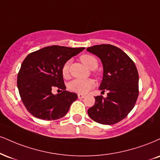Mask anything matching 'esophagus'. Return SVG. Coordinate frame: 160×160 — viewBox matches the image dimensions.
Returning a JSON list of instances; mask_svg holds the SVG:
<instances>
[{
  "label": "esophagus",
  "mask_w": 160,
  "mask_h": 160,
  "mask_svg": "<svg viewBox=\"0 0 160 160\" xmlns=\"http://www.w3.org/2000/svg\"><path fill=\"white\" fill-rule=\"evenodd\" d=\"M78 98H80V99H82V98H85V96L86 95H82V94H78Z\"/></svg>",
  "instance_id": "esophagus-1"
}]
</instances>
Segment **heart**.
I'll list each match as a JSON object with an SVG mask.
<instances>
[{
    "label": "heart",
    "mask_w": 160,
    "mask_h": 160,
    "mask_svg": "<svg viewBox=\"0 0 160 160\" xmlns=\"http://www.w3.org/2000/svg\"><path fill=\"white\" fill-rule=\"evenodd\" d=\"M80 61L87 67L88 68L94 70L98 65V61L97 58L94 56L90 54H83L80 56ZM71 61L65 62L62 68V74L65 78H68L69 77V68H70ZM95 86V82L91 79H86V80H72L69 82L68 88L71 91L77 92L79 94H86L91 90Z\"/></svg>",
    "instance_id": "heart-1"
}]
</instances>
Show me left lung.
Segmentation results:
<instances>
[{"label": "left lung", "mask_w": 160, "mask_h": 160, "mask_svg": "<svg viewBox=\"0 0 160 160\" xmlns=\"http://www.w3.org/2000/svg\"><path fill=\"white\" fill-rule=\"evenodd\" d=\"M86 50L101 60L103 75L99 89L108 91L107 98L96 96L95 104L88 109V114L99 124H116L135 106L138 95L137 68L132 59L114 45L103 44Z\"/></svg>", "instance_id": "8db88e82"}]
</instances>
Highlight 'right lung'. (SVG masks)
Segmentation results:
<instances>
[{
    "mask_svg": "<svg viewBox=\"0 0 160 160\" xmlns=\"http://www.w3.org/2000/svg\"><path fill=\"white\" fill-rule=\"evenodd\" d=\"M85 48L53 45L30 53L23 61L18 74L17 85L21 98L30 114L43 120L64 117L78 95L65 90L62 68L65 62ZM61 89L53 95L52 89Z\"/></svg>",
    "mask_w": 160,
    "mask_h": 160,
    "instance_id": "1",
    "label": "right lung"
}]
</instances>
